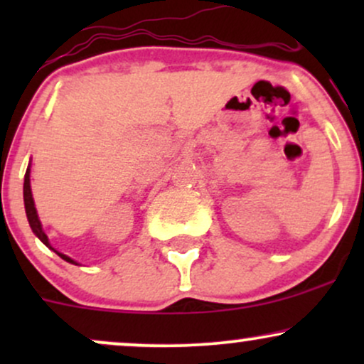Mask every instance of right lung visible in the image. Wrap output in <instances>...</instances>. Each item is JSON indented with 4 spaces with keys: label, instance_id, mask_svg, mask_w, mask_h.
I'll return each instance as SVG.
<instances>
[{
    "label": "right lung",
    "instance_id": "right-lung-1",
    "mask_svg": "<svg viewBox=\"0 0 364 364\" xmlns=\"http://www.w3.org/2000/svg\"><path fill=\"white\" fill-rule=\"evenodd\" d=\"M23 203H25V214H27V219H28V224H31L32 231H34V235L39 237L43 243L48 246L49 250H53L54 253L58 255V257H61L63 260L70 262V263H77L75 260H72L70 257H66V255H63L60 252H56V250L53 248L51 243H49L48 236H46L44 229H43V224H41L39 220V215H37V210H36V205H34V198H32V190H31V168H27V173H25V179H23Z\"/></svg>",
    "mask_w": 364,
    "mask_h": 364
}]
</instances>
